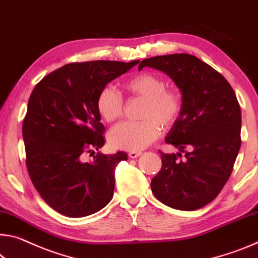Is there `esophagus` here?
<instances>
[{
    "instance_id": "esophagus-1",
    "label": "esophagus",
    "mask_w": 258,
    "mask_h": 258,
    "mask_svg": "<svg viewBox=\"0 0 258 258\" xmlns=\"http://www.w3.org/2000/svg\"><path fill=\"white\" fill-rule=\"evenodd\" d=\"M141 155H142L141 151H130L128 157L130 158H137L139 156H141Z\"/></svg>"
}]
</instances>
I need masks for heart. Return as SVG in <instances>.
<instances>
[{
  "instance_id": "1",
  "label": "heart",
  "mask_w": 258,
  "mask_h": 258,
  "mask_svg": "<svg viewBox=\"0 0 258 258\" xmlns=\"http://www.w3.org/2000/svg\"><path fill=\"white\" fill-rule=\"evenodd\" d=\"M124 87L131 96L145 100L141 121H126L114 126L109 141L114 148L140 151L154 142L163 128H170L180 117L183 108L181 93L166 88L165 80L154 73H139L125 81ZM96 109L105 121L112 122L122 116L124 99L112 86H105L96 97Z\"/></svg>"
}]
</instances>
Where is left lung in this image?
<instances>
[{
	"label": "left lung",
	"instance_id": "8db88e82",
	"mask_svg": "<svg viewBox=\"0 0 258 258\" xmlns=\"http://www.w3.org/2000/svg\"><path fill=\"white\" fill-rule=\"evenodd\" d=\"M166 73L181 91L183 108L165 138L180 153H161L162 169L151 180L156 199L191 211L210 203L232 173L241 146V109L228 81L189 54L150 57L139 65ZM188 148V150L185 149Z\"/></svg>",
	"mask_w": 258,
	"mask_h": 258
}]
</instances>
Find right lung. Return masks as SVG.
Segmentation results:
<instances>
[{"instance_id": "1", "label": "right lung", "mask_w": 258, "mask_h": 258, "mask_svg": "<svg viewBox=\"0 0 258 258\" xmlns=\"http://www.w3.org/2000/svg\"><path fill=\"white\" fill-rule=\"evenodd\" d=\"M138 63H70L49 73L32 92L23 122L27 171L41 198L59 214L85 217L111 201L114 170L127 154L99 151L92 162L85 155L105 142L97 94Z\"/></svg>"}]
</instances>
